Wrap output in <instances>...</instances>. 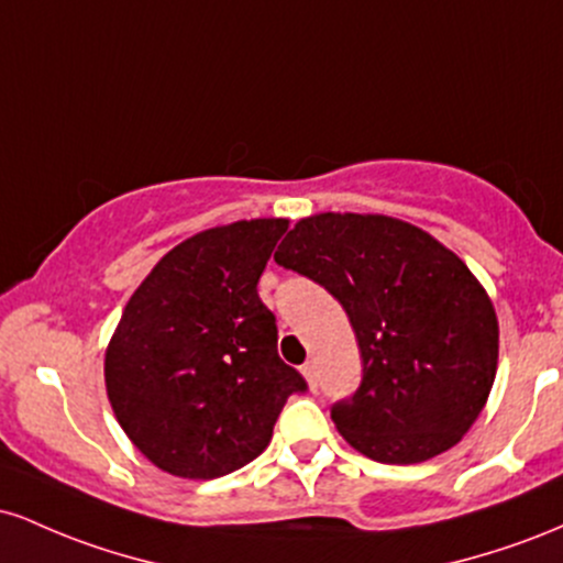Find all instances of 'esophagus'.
Returning a JSON list of instances; mask_svg holds the SVG:
<instances>
[{"mask_svg":"<svg viewBox=\"0 0 563 563\" xmlns=\"http://www.w3.org/2000/svg\"><path fill=\"white\" fill-rule=\"evenodd\" d=\"M301 373H303V378H307L309 389H318V363H314V360H309V363H303Z\"/></svg>","mask_w":563,"mask_h":563,"instance_id":"34e87169","label":"esophagus"}]
</instances>
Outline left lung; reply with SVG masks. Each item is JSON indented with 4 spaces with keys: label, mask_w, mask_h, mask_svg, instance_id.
I'll list each match as a JSON object with an SVG mask.
<instances>
[{
    "label": "left lung",
    "mask_w": 563,
    "mask_h": 563,
    "mask_svg": "<svg viewBox=\"0 0 563 563\" xmlns=\"http://www.w3.org/2000/svg\"><path fill=\"white\" fill-rule=\"evenodd\" d=\"M275 262L325 288L352 322L363 380L331 418L354 450L407 466L461 442L497 371L493 301L466 264L378 214L301 219Z\"/></svg>",
    "instance_id": "8db88e82"
}]
</instances>
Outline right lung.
<instances>
[{"mask_svg":"<svg viewBox=\"0 0 563 563\" xmlns=\"http://www.w3.org/2000/svg\"><path fill=\"white\" fill-rule=\"evenodd\" d=\"M288 219H251L187 238L129 299L106 352L121 429L158 468L217 479L262 455L307 380L277 354L256 283Z\"/></svg>","mask_w":563,"mask_h":563,"instance_id":"add662e5","label":"right lung"}]
</instances>
